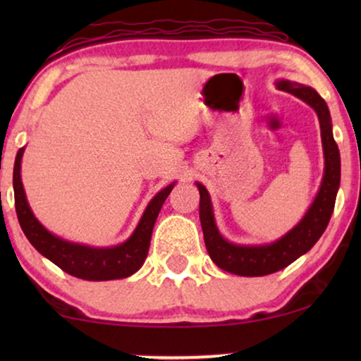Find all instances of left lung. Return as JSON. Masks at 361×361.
<instances>
[{
	"mask_svg": "<svg viewBox=\"0 0 361 361\" xmlns=\"http://www.w3.org/2000/svg\"><path fill=\"white\" fill-rule=\"evenodd\" d=\"M278 88L293 93L317 113L325 154L324 180L314 204L310 205L300 224L276 243L264 246H240L221 238L215 226L214 214H212L209 192L202 184H197L200 192L199 214L207 251L219 268L231 274L266 276L289 266L317 243V240L327 228L335 207V197L340 185V152L332 135L327 103L314 88L305 87L302 83L281 80L278 82Z\"/></svg>",
	"mask_w": 361,
	"mask_h": 361,
	"instance_id": "obj_1",
	"label": "left lung"
}]
</instances>
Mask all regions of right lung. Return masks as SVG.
<instances>
[{"instance_id": "right-lung-1", "label": "right lung", "mask_w": 361, "mask_h": 361, "mask_svg": "<svg viewBox=\"0 0 361 361\" xmlns=\"http://www.w3.org/2000/svg\"><path fill=\"white\" fill-rule=\"evenodd\" d=\"M23 152L24 149L21 147L16 154V161H14V205H16L19 225H21L24 235L27 236L34 248L46 256L47 259H51L54 264H57L62 271L80 279L110 281L128 278V276L136 273L145 263L147 251H149L154 221L174 184L162 189L151 200L130 240L120 246H115V248H90V246L68 243V241L51 235L32 215L26 195H24L21 174H19Z\"/></svg>"}]
</instances>
